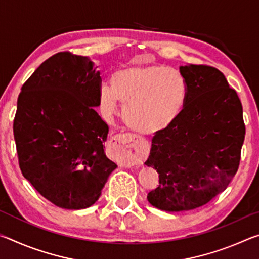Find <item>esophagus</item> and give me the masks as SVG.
<instances>
[{
	"mask_svg": "<svg viewBox=\"0 0 259 259\" xmlns=\"http://www.w3.org/2000/svg\"><path fill=\"white\" fill-rule=\"evenodd\" d=\"M137 137L133 134H119L111 139L113 150L119 154L125 163H133L137 156Z\"/></svg>",
	"mask_w": 259,
	"mask_h": 259,
	"instance_id": "esophagus-1",
	"label": "esophagus"
}]
</instances>
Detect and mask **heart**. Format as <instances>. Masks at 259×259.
Here are the masks:
<instances>
[{"mask_svg":"<svg viewBox=\"0 0 259 259\" xmlns=\"http://www.w3.org/2000/svg\"><path fill=\"white\" fill-rule=\"evenodd\" d=\"M187 83L181 73L162 65H131L117 69L111 85L99 89V102L108 113L124 104V117L143 134H155L171 125L185 105Z\"/></svg>","mask_w":259,"mask_h":259,"instance_id":"b5f03b06","label":"heart"}]
</instances>
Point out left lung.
Masks as SVG:
<instances>
[{
  "instance_id": "obj_1",
  "label": "left lung",
  "mask_w": 259,
  "mask_h": 259,
  "mask_svg": "<svg viewBox=\"0 0 259 259\" xmlns=\"http://www.w3.org/2000/svg\"><path fill=\"white\" fill-rule=\"evenodd\" d=\"M185 105L168 128L155 133L145 164L159 174L147 194L155 208L185 211L208 203L238 171L245 126L242 105L221 71L186 65Z\"/></svg>"
}]
</instances>
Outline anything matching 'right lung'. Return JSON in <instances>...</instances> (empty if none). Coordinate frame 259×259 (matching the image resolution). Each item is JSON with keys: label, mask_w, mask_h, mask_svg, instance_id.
Returning <instances> with one entry per match:
<instances>
[{"label": "right lung", "mask_w": 259, "mask_h": 259, "mask_svg": "<svg viewBox=\"0 0 259 259\" xmlns=\"http://www.w3.org/2000/svg\"><path fill=\"white\" fill-rule=\"evenodd\" d=\"M100 73L90 58L58 52L21 87L14 136L24 177L64 209H85L99 199L116 168L104 152L108 125L100 105Z\"/></svg>", "instance_id": "add662e5"}]
</instances>
